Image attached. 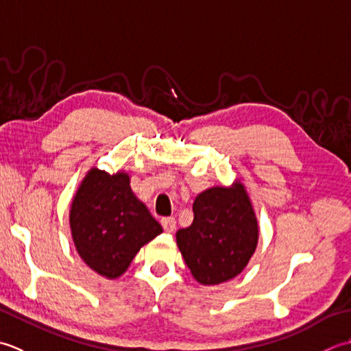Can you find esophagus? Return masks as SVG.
<instances>
[{"mask_svg": "<svg viewBox=\"0 0 351 351\" xmlns=\"http://www.w3.org/2000/svg\"><path fill=\"white\" fill-rule=\"evenodd\" d=\"M162 227L165 228V232H168V233H173L174 230H176V226H177V221H176V218H173V217H167V218H162Z\"/></svg>", "mask_w": 351, "mask_h": 351, "instance_id": "1", "label": "esophagus"}]
</instances>
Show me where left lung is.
Wrapping results in <instances>:
<instances>
[{"mask_svg":"<svg viewBox=\"0 0 351 351\" xmlns=\"http://www.w3.org/2000/svg\"><path fill=\"white\" fill-rule=\"evenodd\" d=\"M194 221L176 233L191 274L202 285H218L242 273L259 241V226L245 186H213L198 194Z\"/></svg>","mask_w":351,"mask_h":351,"instance_id":"8db88e82","label":"left lung"}]
</instances>
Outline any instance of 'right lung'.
<instances>
[{
	"mask_svg": "<svg viewBox=\"0 0 351 351\" xmlns=\"http://www.w3.org/2000/svg\"><path fill=\"white\" fill-rule=\"evenodd\" d=\"M69 226L77 253L99 276H123L141 247L163 232L136 198L130 177L89 169L74 195Z\"/></svg>",
	"mask_w": 351,
	"mask_h": 351,
	"instance_id": "1",
	"label": "right lung"
}]
</instances>
